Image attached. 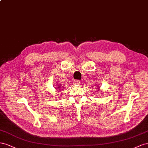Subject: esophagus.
Here are the masks:
<instances>
[{"label":"esophagus","instance_id":"34e87169","mask_svg":"<svg viewBox=\"0 0 148 148\" xmlns=\"http://www.w3.org/2000/svg\"><path fill=\"white\" fill-rule=\"evenodd\" d=\"M74 84H75V85H79L81 82H80L79 80H75V81H74Z\"/></svg>","mask_w":148,"mask_h":148}]
</instances>
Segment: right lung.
I'll return each mask as SVG.
<instances>
[{
    "instance_id": "right-lung-1",
    "label": "right lung",
    "mask_w": 148,
    "mask_h": 148,
    "mask_svg": "<svg viewBox=\"0 0 148 148\" xmlns=\"http://www.w3.org/2000/svg\"><path fill=\"white\" fill-rule=\"evenodd\" d=\"M58 88H60V86H58Z\"/></svg>"
}]
</instances>
